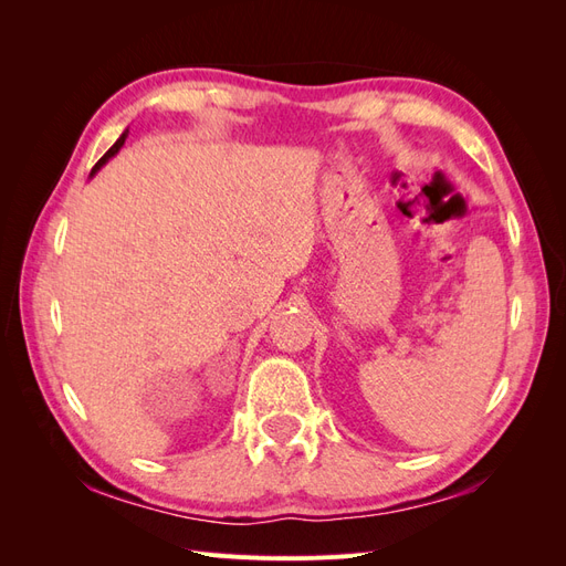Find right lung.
Here are the masks:
<instances>
[{
	"label": "right lung",
	"instance_id": "1",
	"mask_svg": "<svg viewBox=\"0 0 566 566\" xmlns=\"http://www.w3.org/2000/svg\"><path fill=\"white\" fill-rule=\"evenodd\" d=\"M127 134H129V129H125L123 134H119V139H117V142H115V144H113V146H111V148L106 150V156H104V158H101V160H98V163L94 165V169H92V175H90V177H94V175L98 172V169H101V167H104V165H106V163H108V160H111L113 156H117V150L125 146V139H127Z\"/></svg>",
	"mask_w": 566,
	"mask_h": 566
}]
</instances>
